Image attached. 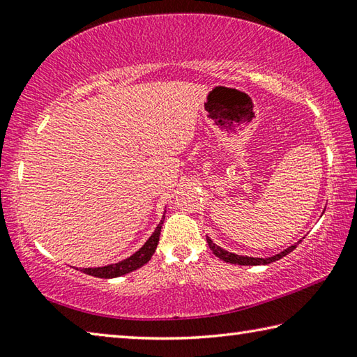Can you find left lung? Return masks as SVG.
Masks as SVG:
<instances>
[{
	"label": "left lung",
	"instance_id": "1",
	"mask_svg": "<svg viewBox=\"0 0 357 357\" xmlns=\"http://www.w3.org/2000/svg\"><path fill=\"white\" fill-rule=\"evenodd\" d=\"M206 241H208V245L209 249L213 250V253L215 257H219L220 259H223V261L227 263H233V264H241V266H258V264H269L273 261H277V259L283 258L285 255H288L289 252H293L296 249V244L288 247L287 250H283L280 253H277V255L274 257H269V258H253V257H243V255H236V253H231L228 252L225 249H222V247L215 245L213 241H211L209 236H206Z\"/></svg>",
	"mask_w": 357,
	"mask_h": 357
}]
</instances>
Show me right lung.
<instances>
[{"label":"right lung","mask_w":357,"mask_h":357,"mask_svg":"<svg viewBox=\"0 0 357 357\" xmlns=\"http://www.w3.org/2000/svg\"><path fill=\"white\" fill-rule=\"evenodd\" d=\"M165 219V217H164ZM162 220L157 228L154 229V233L151 234V238L144 243L140 250L135 252L134 255L123 259V261L114 263V264H108V266H102V268H84L82 269L84 274L99 277V279H113V277H119L124 274H129L132 271H135L138 268H142L143 264H146L153 253L155 252V247L159 244V236H160V229H162Z\"/></svg>","instance_id":"add662e5"}]
</instances>
